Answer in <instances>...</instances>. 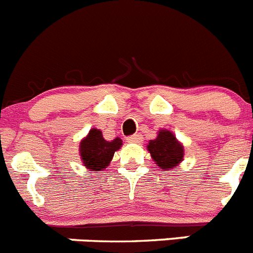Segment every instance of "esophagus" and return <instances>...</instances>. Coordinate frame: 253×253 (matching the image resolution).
<instances>
[{
  "label": "esophagus",
  "instance_id": "obj_1",
  "mask_svg": "<svg viewBox=\"0 0 253 253\" xmlns=\"http://www.w3.org/2000/svg\"><path fill=\"white\" fill-rule=\"evenodd\" d=\"M127 141L131 142V144H141L142 142V136L140 133H136V135L129 136L127 137Z\"/></svg>",
  "mask_w": 253,
  "mask_h": 253
}]
</instances>
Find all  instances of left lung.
Instances as JSON below:
<instances>
[{"label": "left lung", "mask_w": 253, "mask_h": 253, "mask_svg": "<svg viewBox=\"0 0 253 253\" xmlns=\"http://www.w3.org/2000/svg\"><path fill=\"white\" fill-rule=\"evenodd\" d=\"M151 159L162 170H169L178 167L184 157V146L177 140L170 129L160 128L158 136L150 140L146 146Z\"/></svg>", "instance_id": "1"}]
</instances>
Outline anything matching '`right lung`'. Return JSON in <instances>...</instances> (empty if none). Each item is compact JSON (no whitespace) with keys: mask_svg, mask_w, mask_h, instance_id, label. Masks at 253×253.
Returning <instances> with one entry per match:
<instances>
[{"mask_svg":"<svg viewBox=\"0 0 253 253\" xmlns=\"http://www.w3.org/2000/svg\"><path fill=\"white\" fill-rule=\"evenodd\" d=\"M122 144L120 137L107 141L102 131L93 127L79 145L81 163L91 172H100L109 166L114 153L120 150Z\"/></svg>","mask_w":253,"mask_h":253,"instance_id":"obj_1","label":"right lung"}]
</instances>
